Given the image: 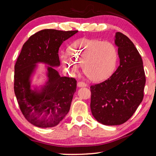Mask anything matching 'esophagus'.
<instances>
[{
	"label": "esophagus",
	"mask_w": 156,
	"mask_h": 156,
	"mask_svg": "<svg viewBox=\"0 0 156 156\" xmlns=\"http://www.w3.org/2000/svg\"><path fill=\"white\" fill-rule=\"evenodd\" d=\"M77 85L78 87H86L87 84L83 81H78L77 83Z\"/></svg>",
	"instance_id": "1"
}]
</instances>
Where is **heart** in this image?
<instances>
[{"label": "heart", "mask_w": 156, "mask_h": 156, "mask_svg": "<svg viewBox=\"0 0 156 156\" xmlns=\"http://www.w3.org/2000/svg\"><path fill=\"white\" fill-rule=\"evenodd\" d=\"M118 58V49L112 42L81 38L62 55L63 64L71 72H78L83 65L84 73L90 80H103L112 74Z\"/></svg>", "instance_id": "obj_1"}]
</instances>
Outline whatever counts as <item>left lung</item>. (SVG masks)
Instances as JSON below:
<instances>
[{"mask_svg":"<svg viewBox=\"0 0 156 156\" xmlns=\"http://www.w3.org/2000/svg\"><path fill=\"white\" fill-rule=\"evenodd\" d=\"M120 65L110 77L90 87L91 111L105 125L126 122L141 103L146 82L142 58L127 36L115 34Z\"/></svg>","mask_w":156,"mask_h":156,"instance_id":"8db88e82","label":"left lung"}]
</instances>
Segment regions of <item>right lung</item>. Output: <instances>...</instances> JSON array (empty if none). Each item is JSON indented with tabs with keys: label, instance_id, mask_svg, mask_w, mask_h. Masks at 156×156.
Here are the masks:
<instances>
[{
	"label": "right lung",
	"instance_id": "right-lung-1",
	"mask_svg": "<svg viewBox=\"0 0 156 156\" xmlns=\"http://www.w3.org/2000/svg\"><path fill=\"white\" fill-rule=\"evenodd\" d=\"M77 32L47 29L33 34L23 44L14 66V89L21 112L34 126H56L69 111L76 91L74 78L61 77L56 69L49 67V80L41 94L31 90L30 78L37 62L59 66V47Z\"/></svg>",
	"mask_w": 156,
	"mask_h": 156
}]
</instances>
